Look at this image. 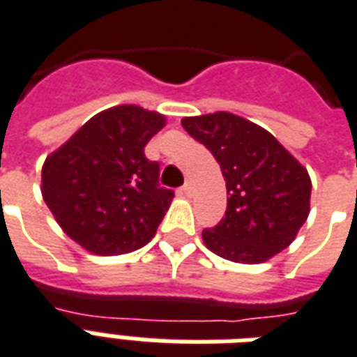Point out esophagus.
Here are the masks:
<instances>
[{
	"instance_id": "obj_1",
	"label": "esophagus",
	"mask_w": 357,
	"mask_h": 357,
	"mask_svg": "<svg viewBox=\"0 0 357 357\" xmlns=\"http://www.w3.org/2000/svg\"><path fill=\"white\" fill-rule=\"evenodd\" d=\"M192 192H194V182L186 181V184L182 186V194H184V195H192Z\"/></svg>"
}]
</instances>
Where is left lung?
<instances>
[{"instance_id":"1","label":"left lung","mask_w":357,"mask_h":357,"mask_svg":"<svg viewBox=\"0 0 357 357\" xmlns=\"http://www.w3.org/2000/svg\"><path fill=\"white\" fill-rule=\"evenodd\" d=\"M218 162L227 188L226 216L203 231L216 256L264 264L296 241L309 218V171L261 126L218 111L181 120Z\"/></svg>"}]
</instances>
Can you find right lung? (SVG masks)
I'll return each mask as SVG.
<instances>
[{
    "mask_svg": "<svg viewBox=\"0 0 357 357\" xmlns=\"http://www.w3.org/2000/svg\"><path fill=\"white\" fill-rule=\"evenodd\" d=\"M165 124L162 112L111 107L48 154L41 194L69 239L96 256H120L156 235L175 194L158 186L160 165L144 146Z\"/></svg>",
    "mask_w": 357,
    "mask_h": 357,
    "instance_id": "obj_1",
    "label": "right lung"
}]
</instances>
